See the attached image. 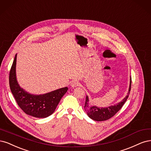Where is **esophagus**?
<instances>
[{
  "mask_svg": "<svg viewBox=\"0 0 151 151\" xmlns=\"http://www.w3.org/2000/svg\"><path fill=\"white\" fill-rule=\"evenodd\" d=\"M79 82L77 80H73V81H71V86L73 87V88H75V87H76L77 86L79 85Z\"/></svg>",
  "mask_w": 151,
  "mask_h": 151,
  "instance_id": "34e87169",
  "label": "esophagus"
}]
</instances>
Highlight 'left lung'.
I'll return each mask as SVG.
<instances>
[{"mask_svg":"<svg viewBox=\"0 0 151 151\" xmlns=\"http://www.w3.org/2000/svg\"><path fill=\"white\" fill-rule=\"evenodd\" d=\"M131 84H132V78H130V86L127 95L125 96V98H124L122 101H120L118 104L109 106L107 108H99L95 106H91L88 103V97L86 95L84 108L89 117L95 121H104L112 117L113 116H114L121 109L124 104L125 103V101H127L130 94Z\"/></svg>","mask_w":151,"mask_h":151,"instance_id":"obj_1","label":"left lung"}]
</instances>
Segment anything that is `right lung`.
<instances>
[{
  "label": "right lung",
  "instance_id": "1",
  "mask_svg": "<svg viewBox=\"0 0 151 151\" xmlns=\"http://www.w3.org/2000/svg\"><path fill=\"white\" fill-rule=\"evenodd\" d=\"M17 55L9 73V85L17 105L24 113L37 118H46L54 112L63 96L68 90L62 88L44 95H34L27 93L17 83L16 77Z\"/></svg>",
  "mask_w": 151,
  "mask_h": 151
}]
</instances>
